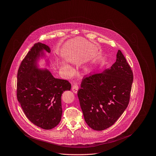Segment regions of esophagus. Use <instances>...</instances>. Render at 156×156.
<instances>
[{"label":"esophagus","instance_id":"obj_1","mask_svg":"<svg viewBox=\"0 0 156 156\" xmlns=\"http://www.w3.org/2000/svg\"><path fill=\"white\" fill-rule=\"evenodd\" d=\"M78 86L77 85V84H74V85H73V86H72V91L73 92V93H77V91H78Z\"/></svg>","mask_w":156,"mask_h":156}]
</instances>
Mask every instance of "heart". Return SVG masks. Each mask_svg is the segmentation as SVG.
I'll list each match as a JSON object with an SVG mask.
<instances>
[{
    "instance_id": "obj_1",
    "label": "heart",
    "mask_w": 156,
    "mask_h": 156,
    "mask_svg": "<svg viewBox=\"0 0 156 156\" xmlns=\"http://www.w3.org/2000/svg\"><path fill=\"white\" fill-rule=\"evenodd\" d=\"M65 69L69 73H72L73 72V70L72 69H70L69 66H65Z\"/></svg>"
}]
</instances>
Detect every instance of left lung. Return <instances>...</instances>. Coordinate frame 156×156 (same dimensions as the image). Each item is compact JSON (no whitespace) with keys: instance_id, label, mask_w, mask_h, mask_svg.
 Segmentation results:
<instances>
[{"instance_id":"left-lung-1","label":"left lung","mask_w":156,"mask_h":156,"mask_svg":"<svg viewBox=\"0 0 156 156\" xmlns=\"http://www.w3.org/2000/svg\"><path fill=\"white\" fill-rule=\"evenodd\" d=\"M133 80L131 69L120 50L110 69L83 78L78 97L89 126L102 131L115 123L129 104Z\"/></svg>"}]
</instances>
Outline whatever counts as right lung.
<instances>
[{"instance_id": "add662e5", "label": "right lung", "mask_w": 156, "mask_h": 156, "mask_svg": "<svg viewBox=\"0 0 156 156\" xmlns=\"http://www.w3.org/2000/svg\"><path fill=\"white\" fill-rule=\"evenodd\" d=\"M50 53L46 44H34L21 62L17 73L16 96L27 117L35 125L51 129L60 122L62 109L61 96L70 90L71 84L65 80L55 78L48 70H39L37 60Z\"/></svg>"}]
</instances>
